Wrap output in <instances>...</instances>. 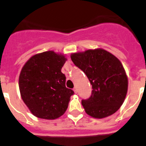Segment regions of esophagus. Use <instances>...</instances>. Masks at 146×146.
<instances>
[{"label":"esophagus","mask_w":146,"mask_h":146,"mask_svg":"<svg viewBox=\"0 0 146 146\" xmlns=\"http://www.w3.org/2000/svg\"><path fill=\"white\" fill-rule=\"evenodd\" d=\"M73 90H74V92H75V93H77V88H76V87H74V88H73Z\"/></svg>","instance_id":"obj_1"}]
</instances>
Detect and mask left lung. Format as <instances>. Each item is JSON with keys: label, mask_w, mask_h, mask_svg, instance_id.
<instances>
[{"label": "left lung", "mask_w": 146, "mask_h": 146, "mask_svg": "<svg viewBox=\"0 0 146 146\" xmlns=\"http://www.w3.org/2000/svg\"><path fill=\"white\" fill-rule=\"evenodd\" d=\"M71 58L92 86L90 98L82 100L85 111L98 119L115 113L124 102L128 90V78L121 62L102 48L74 53Z\"/></svg>", "instance_id": "left-lung-1"}]
</instances>
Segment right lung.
<instances>
[{
    "label": "right lung",
    "mask_w": 146,
    "mask_h": 146,
    "mask_svg": "<svg viewBox=\"0 0 146 146\" xmlns=\"http://www.w3.org/2000/svg\"><path fill=\"white\" fill-rule=\"evenodd\" d=\"M66 61L63 54L48 51L32 56L22 68L21 98L37 117L54 119L66 111L74 92L66 87V76L61 72Z\"/></svg>",
    "instance_id": "add662e5"
}]
</instances>
